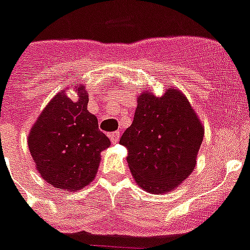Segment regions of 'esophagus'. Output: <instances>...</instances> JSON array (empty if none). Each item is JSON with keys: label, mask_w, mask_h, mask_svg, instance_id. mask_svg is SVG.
Masks as SVG:
<instances>
[{"label": "esophagus", "mask_w": 250, "mask_h": 250, "mask_svg": "<svg viewBox=\"0 0 250 250\" xmlns=\"http://www.w3.org/2000/svg\"><path fill=\"white\" fill-rule=\"evenodd\" d=\"M119 137H121V135H119V132H113L110 135V140H111V143L113 144H118L119 141Z\"/></svg>", "instance_id": "esophagus-1"}]
</instances>
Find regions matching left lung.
<instances>
[{
  "label": "left lung",
  "instance_id": "1",
  "mask_svg": "<svg viewBox=\"0 0 250 250\" xmlns=\"http://www.w3.org/2000/svg\"><path fill=\"white\" fill-rule=\"evenodd\" d=\"M204 128L186 96L169 88L162 97L141 93L133 122L119 144L128 150L129 169L149 192H167L195 168Z\"/></svg>",
  "mask_w": 250,
  "mask_h": 250
}]
</instances>
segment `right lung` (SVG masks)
I'll return each instance as SVG.
<instances>
[{"instance_id": "right-lung-1", "label": "right lung", "mask_w": 250, "mask_h": 250, "mask_svg": "<svg viewBox=\"0 0 250 250\" xmlns=\"http://www.w3.org/2000/svg\"><path fill=\"white\" fill-rule=\"evenodd\" d=\"M87 104L88 95L83 86L78 87L77 101L62 91L44 107L28 136L38 172L55 188L78 190L90 184L99 168L100 153L110 145Z\"/></svg>"}]
</instances>
